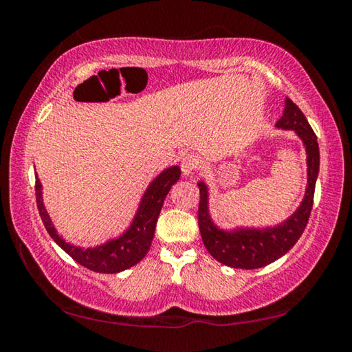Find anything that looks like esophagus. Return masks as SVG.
I'll use <instances>...</instances> for the list:
<instances>
[{
	"mask_svg": "<svg viewBox=\"0 0 352 352\" xmlns=\"http://www.w3.org/2000/svg\"><path fill=\"white\" fill-rule=\"evenodd\" d=\"M180 166H182L183 175H192L194 172L199 169V158L195 157V155L189 153L186 157H183Z\"/></svg>",
	"mask_w": 352,
	"mask_h": 352,
	"instance_id": "esophagus-1",
	"label": "esophagus"
}]
</instances>
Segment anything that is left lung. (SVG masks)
Masks as SVG:
<instances>
[{
	"label": "left lung",
	"instance_id": "8db88e82",
	"mask_svg": "<svg viewBox=\"0 0 352 352\" xmlns=\"http://www.w3.org/2000/svg\"><path fill=\"white\" fill-rule=\"evenodd\" d=\"M276 127L294 130L302 140L307 155V188L305 199L298 210L278 226L269 228H236L225 231L217 228L208 211V188L204 182L199 183V228L205 247L214 259L233 269H261L284 256L295 245L305 231L311 217L314 205L315 183L320 170V151L317 135L309 126L306 116L292 102L284 100V113L276 122Z\"/></svg>",
	"mask_w": 352,
	"mask_h": 352
}]
</instances>
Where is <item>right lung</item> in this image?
Segmentation results:
<instances>
[{
  "label": "right lung",
  "mask_w": 352,
  "mask_h": 352,
  "mask_svg": "<svg viewBox=\"0 0 352 352\" xmlns=\"http://www.w3.org/2000/svg\"><path fill=\"white\" fill-rule=\"evenodd\" d=\"M180 174L182 172L178 166H172V168L163 170L148 184L144 197H142L140 204L138 212H136L133 222L130 223L126 233L119 236L118 239H111L102 243V245L87 250L71 245V243L65 242L57 234L54 225H52L45 210L43 199H41V183L38 177L35 178V199H37V208L40 217L43 220L45 228L58 247L65 250L76 262H79L80 265L93 272L118 273L138 264L147 254L148 248L152 245L155 226H157V220L163 208L166 195L178 182Z\"/></svg>",
  "instance_id": "obj_1"
}]
</instances>
